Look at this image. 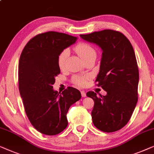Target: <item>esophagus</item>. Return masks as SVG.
<instances>
[{"label":"esophagus","mask_w":154,"mask_h":154,"mask_svg":"<svg viewBox=\"0 0 154 154\" xmlns=\"http://www.w3.org/2000/svg\"><path fill=\"white\" fill-rule=\"evenodd\" d=\"M81 94H82V96L83 97V98H84V97H86V93L84 92V91H81Z\"/></svg>","instance_id":"34e87169"}]
</instances>
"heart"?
<instances>
[{
    "instance_id": "b5f03b06",
    "label": "heart",
    "mask_w": 154,
    "mask_h": 154,
    "mask_svg": "<svg viewBox=\"0 0 154 154\" xmlns=\"http://www.w3.org/2000/svg\"><path fill=\"white\" fill-rule=\"evenodd\" d=\"M75 50L84 62L87 60L96 58V51L91 45L86 42H81L75 47ZM69 49H64L60 51L58 56L57 63L60 70H63L66 67V61L69 56ZM88 79L87 75H75L73 76L71 81L74 84L79 86H83L86 84V80Z\"/></svg>"
}]
</instances>
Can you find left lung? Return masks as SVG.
<instances>
[{
  "mask_svg": "<svg viewBox=\"0 0 154 154\" xmlns=\"http://www.w3.org/2000/svg\"><path fill=\"white\" fill-rule=\"evenodd\" d=\"M103 49L96 86L107 91L97 96L94 91L86 96L94 101L91 112L94 125L105 133L117 131L131 119L138 100L139 70L131 42L122 33L106 29L80 35Z\"/></svg>",
  "mask_w": 154,
  "mask_h": 154,
  "instance_id": "left-lung-1",
  "label": "left lung"
}]
</instances>
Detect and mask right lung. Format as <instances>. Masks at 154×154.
Instances as JSON below:
<instances>
[{
    "mask_svg": "<svg viewBox=\"0 0 154 154\" xmlns=\"http://www.w3.org/2000/svg\"><path fill=\"white\" fill-rule=\"evenodd\" d=\"M77 40L66 33L45 32L31 38L21 54L19 92L30 122L44 135H55L66 129L69 108L82 97L77 88L68 87L60 94L52 86L60 72L58 54Z\"/></svg>",
    "mask_w": 154,
    "mask_h": 154,
    "instance_id": "right-lung-1",
    "label": "right lung"
}]
</instances>
